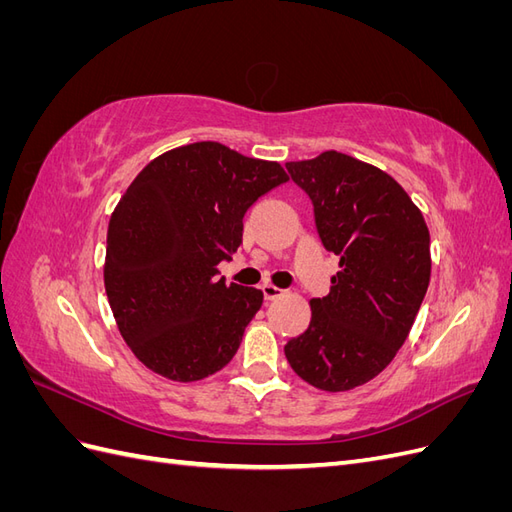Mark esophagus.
Returning a JSON list of instances; mask_svg holds the SVG:
<instances>
[{"instance_id": "esophagus-1", "label": "esophagus", "mask_w": 512, "mask_h": 512, "mask_svg": "<svg viewBox=\"0 0 512 512\" xmlns=\"http://www.w3.org/2000/svg\"><path fill=\"white\" fill-rule=\"evenodd\" d=\"M262 294H265V299H267V301H275V299H280V297H282L284 290H282V288H277V286H273V284H265V286H262Z\"/></svg>"}]
</instances>
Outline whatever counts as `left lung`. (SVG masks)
<instances>
[{
  "label": "left lung",
  "mask_w": 512,
  "mask_h": 512,
  "mask_svg": "<svg viewBox=\"0 0 512 512\" xmlns=\"http://www.w3.org/2000/svg\"><path fill=\"white\" fill-rule=\"evenodd\" d=\"M286 168L312 200L324 250L339 258L331 292L309 301L312 320L284 346L286 359L316 389L350 391L406 342L431 277L429 228L391 175L346 153Z\"/></svg>",
  "instance_id": "1"
}]
</instances>
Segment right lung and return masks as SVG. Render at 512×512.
Here are the masks:
<instances>
[{
	"instance_id": "add662e5",
	"label": "right lung",
	"mask_w": 512,
	"mask_h": 512,
	"mask_svg": "<svg viewBox=\"0 0 512 512\" xmlns=\"http://www.w3.org/2000/svg\"><path fill=\"white\" fill-rule=\"evenodd\" d=\"M288 181L277 162L213 141L151 160L115 207L106 235L104 288L136 359L175 382L230 363L262 290L226 284L218 265L243 237V215Z\"/></svg>"
}]
</instances>
